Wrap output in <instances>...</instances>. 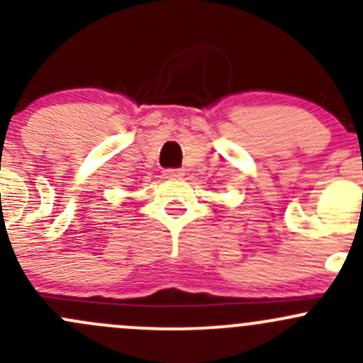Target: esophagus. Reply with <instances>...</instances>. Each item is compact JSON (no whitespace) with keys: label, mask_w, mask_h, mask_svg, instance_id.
<instances>
[{"label":"esophagus","mask_w":363,"mask_h":363,"mask_svg":"<svg viewBox=\"0 0 363 363\" xmlns=\"http://www.w3.org/2000/svg\"><path fill=\"white\" fill-rule=\"evenodd\" d=\"M164 175H167V177H182V175H184V170H182V168H167V170H164Z\"/></svg>","instance_id":"1"}]
</instances>
